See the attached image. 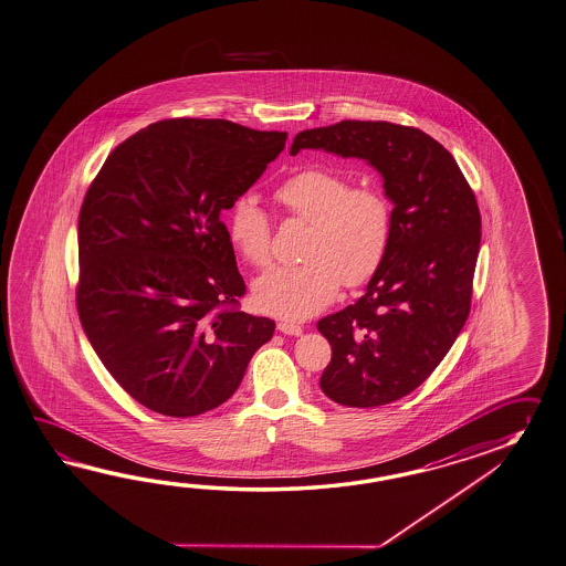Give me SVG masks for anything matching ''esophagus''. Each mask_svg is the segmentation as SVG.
Segmentation results:
<instances>
[{"label": "esophagus", "instance_id": "obj_1", "mask_svg": "<svg viewBox=\"0 0 566 566\" xmlns=\"http://www.w3.org/2000/svg\"><path fill=\"white\" fill-rule=\"evenodd\" d=\"M276 329L283 332V334H287V336H302L303 334L302 326H300V324H291V322H279Z\"/></svg>", "mask_w": 566, "mask_h": 566}]
</instances>
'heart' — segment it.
<instances>
[{
    "label": "heart",
    "instance_id": "b5f03b06",
    "mask_svg": "<svg viewBox=\"0 0 566 566\" xmlns=\"http://www.w3.org/2000/svg\"><path fill=\"white\" fill-rule=\"evenodd\" d=\"M275 199L293 218L310 222L302 264L276 266L256 279L252 300L269 316L307 319L328 307L342 283L358 287L381 266L389 249L394 213L377 187H350L328 169L293 172ZM228 240L238 254L263 269L271 263V224L259 203L240 198L228 213Z\"/></svg>",
    "mask_w": 566,
    "mask_h": 566
}]
</instances>
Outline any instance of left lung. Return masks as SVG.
Wrapping results in <instances>:
<instances>
[{
  "label": "left lung",
  "mask_w": 566,
  "mask_h": 566,
  "mask_svg": "<svg viewBox=\"0 0 566 566\" xmlns=\"http://www.w3.org/2000/svg\"><path fill=\"white\" fill-rule=\"evenodd\" d=\"M303 148L367 160L394 203L389 249L358 302L322 317L332 346L319 387L348 408H377L426 381L471 312L481 213L454 157L432 136L391 122L344 119L303 130Z\"/></svg>",
  "instance_id": "8db88e82"
}]
</instances>
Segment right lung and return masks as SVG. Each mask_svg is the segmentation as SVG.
Segmentation results:
<instances>
[{"label": "right lung", "instance_id": "1", "mask_svg": "<svg viewBox=\"0 0 566 566\" xmlns=\"http://www.w3.org/2000/svg\"><path fill=\"white\" fill-rule=\"evenodd\" d=\"M287 132L172 118L116 146L80 213L77 312L126 394L171 418L222 406L275 322L238 310L222 211L285 148Z\"/></svg>", "mask_w": 566, "mask_h": 566}]
</instances>
